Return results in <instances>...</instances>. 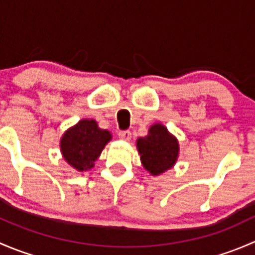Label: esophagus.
<instances>
[{
  "label": "esophagus",
  "mask_w": 255,
  "mask_h": 255,
  "mask_svg": "<svg viewBox=\"0 0 255 255\" xmlns=\"http://www.w3.org/2000/svg\"><path fill=\"white\" fill-rule=\"evenodd\" d=\"M118 137L123 140H130V138H132V133H130L129 130H121V132L118 133Z\"/></svg>",
  "instance_id": "1"
}]
</instances>
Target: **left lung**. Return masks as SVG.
I'll return each instance as SVG.
<instances>
[{"label":"left lung","mask_w":255,"mask_h":255,"mask_svg":"<svg viewBox=\"0 0 255 255\" xmlns=\"http://www.w3.org/2000/svg\"><path fill=\"white\" fill-rule=\"evenodd\" d=\"M137 149L144 169L154 176L173 168L179 156V142L160 123L151 126L148 135L138 138Z\"/></svg>","instance_id":"left-lung-1"}]
</instances>
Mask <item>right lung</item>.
Returning <instances> with one entry per match:
<instances>
[{
    "mask_svg": "<svg viewBox=\"0 0 255 255\" xmlns=\"http://www.w3.org/2000/svg\"><path fill=\"white\" fill-rule=\"evenodd\" d=\"M111 138V132L101 129L95 120H81L61 137V154L66 163L78 171L89 170L94 168Z\"/></svg>",
    "mask_w": 255,
    "mask_h": 255,
    "instance_id": "add662e5",
    "label": "right lung"
}]
</instances>
